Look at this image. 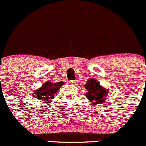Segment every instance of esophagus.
I'll use <instances>...</instances> for the list:
<instances>
[{"mask_svg":"<svg viewBox=\"0 0 146 146\" xmlns=\"http://www.w3.org/2000/svg\"><path fill=\"white\" fill-rule=\"evenodd\" d=\"M76 83V81H69V83H70V84H75Z\"/></svg>","mask_w":146,"mask_h":146,"instance_id":"obj_1","label":"esophagus"}]
</instances>
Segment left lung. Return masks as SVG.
<instances>
[{"label":"left lung","instance_id":"left-lung-1","mask_svg":"<svg viewBox=\"0 0 146 146\" xmlns=\"http://www.w3.org/2000/svg\"><path fill=\"white\" fill-rule=\"evenodd\" d=\"M85 88L87 89L86 98L93 105L101 104L106 102V98L108 93L107 89L104 88L100 85L98 80L94 78L88 80L85 85Z\"/></svg>","mask_w":146,"mask_h":146}]
</instances>
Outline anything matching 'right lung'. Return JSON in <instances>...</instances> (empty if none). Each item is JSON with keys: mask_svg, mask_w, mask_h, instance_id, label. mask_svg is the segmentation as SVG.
<instances>
[{"mask_svg": "<svg viewBox=\"0 0 146 146\" xmlns=\"http://www.w3.org/2000/svg\"><path fill=\"white\" fill-rule=\"evenodd\" d=\"M63 82H58V83H52L47 80L46 83L42 85L40 88L38 89L34 92L33 97L35 99H38L40 103H49L52 99H53L55 95L58 93L59 89L63 86Z\"/></svg>", "mask_w": 146, "mask_h": 146, "instance_id": "obj_1", "label": "right lung"}]
</instances>
